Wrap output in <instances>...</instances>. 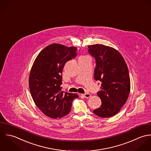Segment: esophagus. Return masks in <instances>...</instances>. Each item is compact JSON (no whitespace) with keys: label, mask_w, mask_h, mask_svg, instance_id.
I'll list each match as a JSON object with an SVG mask.
<instances>
[{"label":"esophagus","mask_w":151,"mask_h":151,"mask_svg":"<svg viewBox=\"0 0 151 151\" xmlns=\"http://www.w3.org/2000/svg\"><path fill=\"white\" fill-rule=\"evenodd\" d=\"M82 96L83 97H84L85 98H86V99L89 98V97L91 96V94H89V93H85V94H82Z\"/></svg>","instance_id":"34e87169"}]
</instances>
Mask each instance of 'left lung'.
Segmentation results:
<instances>
[{
  "instance_id": "obj_1",
  "label": "left lung",
  "mask_w": 151,
  "mask_h": 151,
  "mask_svg": "<svg viewBox=\"0 0 151 151\" xmlns=\"http://www.w3.org/2000/svg\"><path fill=\"white\" fill-rule=\"evenodd\" d=\"M88 52L96 60L94 79L101 82L97 93L101 106L93 110L99 117L108 118L117 114L126 103L130 91L127 65L116 49L103 44L88 46Z\"/></svg>"
}]
</instances>
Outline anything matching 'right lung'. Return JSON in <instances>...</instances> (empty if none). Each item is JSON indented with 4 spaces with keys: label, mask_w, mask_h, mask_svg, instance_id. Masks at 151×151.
Here are the masks:
<instances>
[{
    "label": "right lung",
    "mask_w": 151,
    "mask_h": 151,
    "mask_svg": "<svg viewBox=\"0 0 151 151\" xmlns=\"http://www.w3.org/2000/svg\"><path fill=\"white\" fill-rule=\"evenodd\" d=\"M77 48L59 44L46 47L38 55L31 69L29 83L35 105L47 117L61 118L70 111L79 96L61 91L65 64L76 56Z\"/></svg>",
    "instance_id": "add662e5"
}]
</instances>
